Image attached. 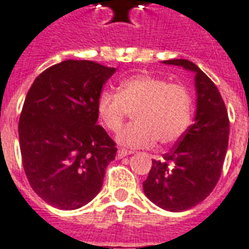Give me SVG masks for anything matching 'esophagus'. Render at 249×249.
Returning a JSON list of instances; mask_svg holds the SVG:
<instances>
[{"label": "esophagus", "mask_w": 249, "mask_h": 249, "mask_svg": "<svg viewBox=\"0 0 249 249\" xmlns=\"http://www.w3.org/2000/svg\"><path fill=\"white\" fill-rule=\"evenodd\" d=\"M131 153H133L131 150H126V149H119V150H118V158H119V159H122V158L126 157V155L131 154Z\"/></svg>", "instance_id": "obj_1"}]
</instances>
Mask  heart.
Returning <instances> with one entry per match:
<instances>
[{
  "label": "heart",
  "mask_w": 249,
  "mask_h": 249,
  "mask_svg": "<svg viewBox=\"0 0 249 249\" xmlns=\"http://www.w3.org/2000/svg\"><path fill=\"white\" fill-rule=\"evenodd\" d=\"M133 112V124L118 135L130 148L158 142L159 146L178 142L193 116V98L181 84L151 75H135L120 83L118 92H104L98 100V116L111 133H118Z\"/></svg>",
  "instance_id": "b5f03b06"
}]
</instances>
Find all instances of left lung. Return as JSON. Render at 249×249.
<instances>
[{"instance_id": "8db88e82", "label": "left lung", "mask_w": 249, "mask_h": 249, "mask_svg": "<svg viewBox=\"0 0 249 249\" xmlns=\"http://www.w3.org/2000/svg\"><path fill=\"white\" fill-rule=\"evenodd\" d=\"M164 62L196 72V118L163 159H153L142 187L158 207L183 212L203 202L219 180L228 148L229 118L217 86L196 64L184 59Z\"/></svg>"}]
</instances>
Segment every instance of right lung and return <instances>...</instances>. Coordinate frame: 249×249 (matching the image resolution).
Returning <instances> with one entry per match:
<instances>
[{"mask_svg": "<svg viewBox=\"0 0 249 249\" xmlns=\"http://www.w3.org/2000/svg\"><path fill=\"white\" fill-rule=\"evenodd\" d=\"M115 68L88 60L53 65L35 79L18 123L22 165L30 185L64 211L100 192L116 144L98 122V100Z\"/></svg>", "mask_w": 249, "mask_h": 249, "instance_id": "add662e5", "label": "right lung"}]
</instances>
